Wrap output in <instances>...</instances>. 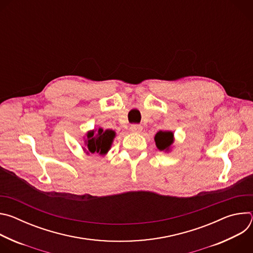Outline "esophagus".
<instances>
[{
  "label": "esophagus",
  "instance_id": "34e87169",
  "mask_svg": "<svg viewBox=\"0 0 253 253\" xmlns=\"http://www.w3.org/2000/svg\"><path fill=\"white\" fill-rule=\"evenodd\" d=\"M130 131L132 132H141L142 131V126L138 124H132L130 126Z\"/></svg>",
  "mask_w": 253,
  "mask_h": 253
}]
</instances>
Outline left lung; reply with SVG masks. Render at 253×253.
Masks as SVG:
<instances>
[{"label": "left lung", "mask_w": 253, "mask_h": 253, "mask_svg": "<svg viewBox=\"0 0 253 253\" xmlns=\"http://www.w3.org/2000/svg\"><path fill=\"white\" fill-rule=\"evenodd\" d=\"M155 142L159 150H168L173 143V133L170 131H159L155 135Z\"/></svg>", "instance_id": "1"}]
</instances>
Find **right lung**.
<instances>
[{
    "instance_id": "add662e5",
    "label": "right lung",
    "mask_w": 253,
    "mask_h": 253,
    "mask_svg": "<svg viewBox=\"0 0 253 253\" xmlns=\"http://www.w3.org/2000/svg\"><path fill=\"white\" fill-rule=\"evenodd\" d=\"M115 136V132L112 130H106L103 129L98 130V134L94 135V132H89L87 134V152L89 153H99L101 155L107 153V151L110 149L112 144L113 138Z\"/></svg>"
}]
</instances>
